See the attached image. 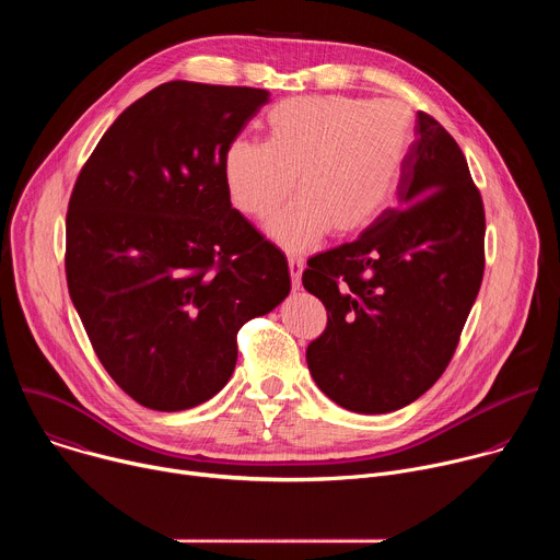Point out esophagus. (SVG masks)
Masks as SVG:
<instances>
[{
    "mask_svg": "<svg viewBox=\"0 0 560 560\" xmlns=\"http://www.w3.org/2000/svg\"><path fill=\"white\" fill-rule=\"evenodd\" d=\"M288 268H290V279H292V290L301 288V272H303V261L299 257H290L288 259Z\"/></svg>",
    "mask_w": 560,
    "mask_h": 560,
    "instance_id": "1",
    "label": "esophagus"
}]
</instances>
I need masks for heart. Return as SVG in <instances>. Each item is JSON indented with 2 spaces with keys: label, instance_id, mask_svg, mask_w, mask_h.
Listing matches in <instances>:
<instances>
[{
  "label": "heart",
  "instance_id": "b5f03b06",
  "mask_svg": "<svg viewBox=\"0 0 560 560\" xmlns=\"http://www.w3.org/2000/svg\"><path fill=\"white\" fill-rule=\"evenodd\" d=\"M268 139H234L223 154L230 201L268 217L294 188L266 232L285 250L314 246L328 230L352 236L392 203L412 137V113L396 100L303 95L266 115Z\"/></svg>",
  "mask_w": 560,
  "mask_h": 560
}]
</instances>
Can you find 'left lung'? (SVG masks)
Wrapping results in <instances>:
<instances>
[{
    "label": "left lung",
    "instance_id": "1",
    "mask_svg": "<svg viewBox=\"0 0 560 560\" xmlns=\"http://www.w3.org/2000/svg\"><path fill=\"white\" fill-rule=\"evenodd\" d=\"M396 199L303 272L328 310L305 352L310 374L359 415L401 410L436 383L483 281V201L458 143L428 113L417 115Z\"/></svg>",
    "mask_w": 560,
    "mask_h": 560
}]
</instances>
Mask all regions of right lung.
<instances>
[{
  "label": "right lung",
  "mask_w": 560,
  "mask_h": 560,
  "mask_svg": "<svg viewBox=\"0 0 560 560\" xmlns=\"http://www.w3.org/2000/svg\"><path fill=\"white\" fill-rule=\"evenodd\" d=\"M270 93L168 82L104 132L66 214L72 305L113 381L159 412L232 376L236 332L290 292L288 261L232 208L223 154Z\"/></svg>",
  "instance_id": "obj_1"
}]
</instances>
